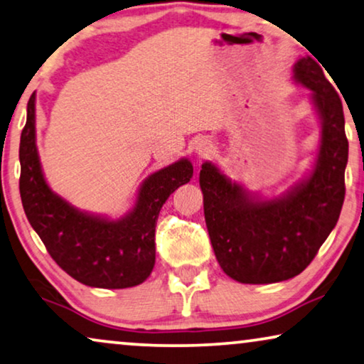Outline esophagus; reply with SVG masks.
<instances>
[{
	"label": "esophagus",
	"instance_id": "esophagus-1",
	"mask_svg": "<svg viewBox=\"0 0 364 364\" xmlns=\"http://www.w3.org/2000/svg\"><path fill=\"white\" fill-rule=\"evenodd\" d=\"M214 151V145H213V141L209 140V138H201V140L198 141V145H196V153L201 158H206V156H209L211 155V153Z\"/></svg>",
	"mask_w": 364,
	"mask_h": 364
}]
</instances>
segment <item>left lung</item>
<instances>
[{
  "mask_svg": "<svg viewBox=\"0 0 364 364\" xmlns=\"http://www.w3.org/2000/svg\"><path fill=\"white\" fill-rule=\"evenodd\" d=\"M296 84L311 90L321 120L314 171L280 198L260 199L206 161L199 173L204 218L216 259L240 284H274L304 272L328 237L345 201L348 140L340 95L306 55L295 63Z\"/></svg>",
  "mask_w": 364,
  "mask_h": 364,
  "instance_id": "1",
  "label": "left lung"
}]
</instances>
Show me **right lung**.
Returning a JSON list of instances; mask_svg holds the SVG:
<instances>
[{"instance_id": "1", "label": "right lung", "mask_w": 364, "mask_h": 364, "mask_svg": "<svg viewBox=\"0 0 364 364\" xmlns=\"http://www.w3.org/2000/svg\"><path fill=\"white\" fill-rule=\"evenodd\" d=\"M19 193L31 226L50 257L77 282L97 289H127L145 282L155 265V228L168 196L188 183L186 158L143 181L135 208L119 221L82 213L50 191L36 148V94L19 143Z\"/></svg>"}]
</instances>
